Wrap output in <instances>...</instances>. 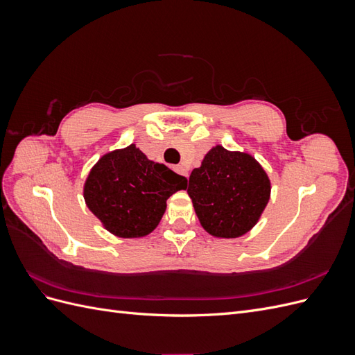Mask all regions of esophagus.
<instances>
[{
  "label": "esophagus",
  "instance_id": "obj_1",
  "mask_svg": "<svg viewBox=\"0 0 355 355\" xmlns=\"http://www.w3.org/2000/svg\"><path fill=\"white\" fill-rule=\"evenodd\" d=\"M176 171H178L179 175H184L185 178H188V170H187L184 166H182V164H179V166L176 167Z\"/></svg>",
  "mask_w": 355,
  "mask_h": 355
}]
</instances>
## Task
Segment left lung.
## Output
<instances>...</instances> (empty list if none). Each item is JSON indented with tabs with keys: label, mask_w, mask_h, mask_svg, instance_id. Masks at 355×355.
<instances>
[{
	"label": "left lung",
	"mask_w": 355,
	"mask_h": 355,
	"mask_svg": "<svg viewBox=\"0 0 355 355\" xmlns=\"http://www.w3.org/2000/svg\"><path fill=\"white\" fill-rule=\"evenodd\" d=\"M271 184L257 161L218 145L189 176L188 196L201 227L214 237L237 239L259 220Z\"/></svg>",
	"instance_id": "1"
}]
</instances>
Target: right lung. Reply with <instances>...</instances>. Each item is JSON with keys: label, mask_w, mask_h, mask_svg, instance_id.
<instances>
[{"label": "right lung", "mask_w": 355, "mask_h": 355, "mask_svg": "<svg viewBox=\"0 0 355 355\" xmlns=\"http://www.w3.org/2000/svg\"><path fill=\"white\" fill-rule=\"evenodd\" d=\"M187 188V178L154 163L130 145L103 155L84 185L87 207L103 227L121 239L153 232L166 211V201Z\"/></svg>", "instance_id": "right-lung-1"}]
</instances>
